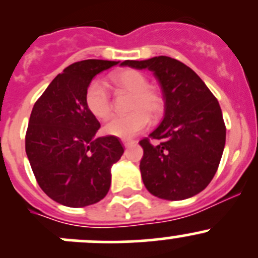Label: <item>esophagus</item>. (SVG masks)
Here are the masks:
<instances>
[{
  "label": "esophagus",
  "mask_w": 258,
  "mask_h": 258,
  "mask_svg": "<svg viewBox=\"0 0 258 258\" xmlns=\"http://www.w3.org/2000/svg\"><path fill=\"white\" fill-rule=\"evenodd\" d=\"M122 144H123L124 147H130V146L135 144V141H132V140H128V139H123L122 140Z\"/></svg>",
  "instance_id": "1"
}]
</instances>
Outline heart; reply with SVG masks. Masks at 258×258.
Instances as JSON below:
<instances>
[{"label": "heart", "mask_w": 258, "mask_h": 258, "mask_svg": "<svg viewBox=\"0 0 258 258\" xmlns=\"http://www.w3.org/2000/svg\"><path fill=\"white\" fill-rule=\"evenodd\" d=\"M114 86L132 93L128 114L114 116L106 122L103 131L118 139H131L145 131L151 118H158L165 110L162 93L157 88L150 87L148 79L136 70H124L111 76ZM85 103L87 110L96 118L103 119L112 111L111 96L105 83L93 80L85 91Z\"/></svg>", "instance_id": "heart-1"}]
</instances>
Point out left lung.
<instances>
[{
	"instance_id": "obj_1",
	"label": "left lung",
	"mask_w": 258,
	"mask_h": 258,
	"mask_svg": "<svg viewBox=\"0 0 258 258\" xmlns=\"http://www.w3.org/2000/svg\"><path fill=\"white\" fill-rule=\"evenodd\" d=\"M121 66L147 69L160 82L165 116L150 134L160 141L141 140L142 181L150 194L168 201L186 200L204 191L215 176L226 142L218 101L199 75L167 56L123 61Z\"/></svg>"
}]
</instances>
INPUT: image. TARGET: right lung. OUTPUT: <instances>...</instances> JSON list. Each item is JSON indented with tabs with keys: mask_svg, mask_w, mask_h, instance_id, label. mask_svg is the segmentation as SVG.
Here are the masks:
<instances>
[{
	"mask_svg": "<svg viewBox=\"0 0 258 258\" xmlns=\"http://www.w3.org/2000/svg\"><path fill=\"white\" fill-rule=\"evenodd\" d=\"M118 62L85 59L58 74L36 101L26 132V153L37 183L53 201L85 207L111 186V167L123 147L117 137L95 139L100 122L87 110L85 91L96 75Z\"/></svg>",
	"mask_w": 258,
	"mask_h": 258,
	"instance_id": "right-lung-1",
	"label": "right lung"
}]
</instances>
